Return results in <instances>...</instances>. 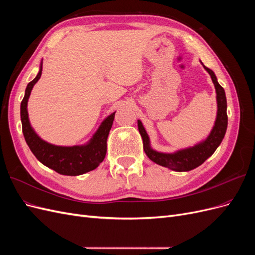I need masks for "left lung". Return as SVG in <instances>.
I'll list each match as a JSON object with an SVG mask.
<instances>
[{
    "label": "left lung",
    "mask_w": 255,
    "mask_h": 255,
    "mask_svg": "<svg viewBox=\"0 0 255 255\" xmlns=\"http://www.w3.org/2000/svg\"><path fill=\"white\" fill-rule=\"evenodd\" d=\"M203 67L208 72V74L211 75L216 89V100H217V116H216L215 125L211 130L210 135H208L204 140L200 141L195 145L189 146V148L177 150L173 153L158 152L156 150H154L151 146L149 135L146 134L141 121L137 120L138 129H139V133L142 138L143 150L146 154V156L155 164L171 169L173 171H190L192 169L202 165L208 157L213 155V153L218 148L227 132L228 115L225 89L220 86L217 78H216L215 73L211 69H208L204 65Z\"/></svg>",
    "instance_id": "left-lung-1"
}]
</instances>
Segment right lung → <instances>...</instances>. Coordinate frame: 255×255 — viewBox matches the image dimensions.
I'll list each match as a JSON object with an SVG mask.
<instances>
[{
    "instance_id": "obj_1",
    "label": "right lung",
    "mask_w": 255,
    "mask_h": 255,
    "mask_svg": "<svg viewBox=\"0 0 255 255\" xmlns=\"http://www.w3.org/2000/svg\"><path fill=\"white\" fill-rule=\"evenodd\" d=\"M42 63L36 78L27 84L25 95L21 102L20 115L22 122V132L25 141L36 158L41 164L53 169L63 175H81L96 169L102 163L107 150V137L113 126L115 113L106 117L91 139L85 144L64 146L55 145L44 141L37 135L30 126L27 113V102L34 85L40 79Z\"/></svg>"
}]
</instances>
